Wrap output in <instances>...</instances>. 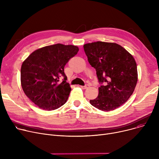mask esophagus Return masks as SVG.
I'll use <instances>...</instances> for the list:
<instances>
[{"label": "esophagus", "mask_w": 159, "mask_h": 159, "mask_svg": "<svg viewBox=\"0 0 159 159\" xmlns=\"http://www.w3.org/2000/svg\"><path fill=\"white\" fill-rule=\"evenodd\" d=\"M89 87V84H86L85 86H80V88H82V89H87V88H88Z\"/></svg>", "instance_id": "esophagus-1"}]
</instances>
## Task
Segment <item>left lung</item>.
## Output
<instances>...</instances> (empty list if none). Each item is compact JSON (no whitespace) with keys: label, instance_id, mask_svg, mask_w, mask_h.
<instances>
[{"label":"left lung","instance_id":"1","mask_svg":"<svg viewBox=\"0 0 159 159\" xmlns=\"http://www.w3.org/2000/svg\"><path fill=\"white\" fill-rule=\"evenodd\" d=\"M84 49L101 84L98 97L90 100V104L104 111L116 109L128 101L135 88L138 74L134 58L116 43L98 41L84 44Z\"/></svg>","mask_w":159,"mask_h":159}]
</instances>
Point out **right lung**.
Instances as JSON below:
<instances>
[{"instance_id": "obj_1", "label": "right lung", "mask_w": 159, "mask_h": 159, "mask_svg": "<svg viewBox=\"0 0 159 159\" xmlns=\"http://www.w3.org/2000/svg\"><path fill=\"white\" fill-rule=\"evenodd\" d=\"M78 52L76 46L57 44L35 50L23 62L20 70L22 89L41 109L54 110L66 102L71 88L66 82L64 68ZM61 78L62 82H59Z\"/></svg>"}]
</instances>
